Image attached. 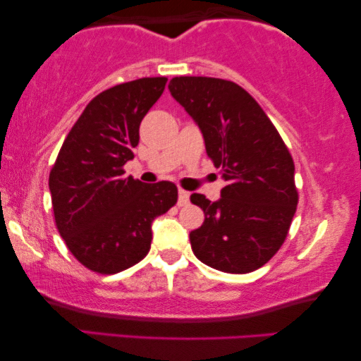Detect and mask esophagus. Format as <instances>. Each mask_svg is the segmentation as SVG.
Listing matches in <instances>:
<instances>
[{
  "mask_svg": "<svg viewBox=\"0 0 361 361\" xmlns=\"http://www.w3.org/2000/svg\"><path fill=\"white\" fill-rule=\"evenodd\" d=\"M189 200H190V194H189V192L179 189V202H177V204H179L180 207H184V205L189 204Z\"/></svg>",
  "mask_w": 361,
  "mask_h": 361,
  "instance_id": "34e87169",
  "label": "esophagus"
}]
</instances>
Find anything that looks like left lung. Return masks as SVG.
<instances>
[{"label":"left lung","mask_w":361,"mask_h":361,"mask_svg":"<svg viewBox=\"0 0 361 361\" xmlns=\"http://www.w3.org/2000/svg\"><path fill=\"white\" fill-rule=\"evenodd\" d=\"M169 92L200 128L207 154L226 185L190 231L194 255L210 268L245 274L278 253L298 207L294 162L278 130L245 88L212 77H174Z\"/></svg>","instance_id":"8db88e82"}]
</instances>
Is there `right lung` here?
I'll return each mask as SVG.
<instances>
[{"label": "right lung", "mask_w": 361, "mask_h": 361, "mask_svg": "<svg viewBox=\"0 0 361 361\" xmlns=\"http://www.w3.org/2000/svg\"><path fill=\"white\" fill-rule=\"evenodd\" d=\"M166 77H146L102 92L63 141L49 176L54 216L71 253L102 274L125 271L149 253L156 216L177 202L169 180L125 176L140 125L164 92Z\"/></svg>", "instance_id": "1"}]
</instances>
